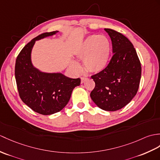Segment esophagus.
<instances>
[{
    "mask_svg": "<svg viewBox=\"0 0 160 160\" xmlns=\"http://www.w3.org/2000/svg\"><path fill=\"white\" fill-rule=\"evenodd\" d=\"M87 78H85V77H81V83H84L85 81L87 80Z\"/></svg>",
    "mask_w": 160,
    "mask_h": 160,
    "instance_id": "34e87169",
    "label": "esophagus"
}]
</instances>
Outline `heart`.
<instances>
[{"mask_svg": "<svg viewBox=\"0 0 160 160\" xmlns=\"http://www.w3.org/2000/svg\"><path fill=\"white\" fill-rule=\"evenodd\" d=\"M110 40L106 36L92 35L86 38L76 51V57L83 61L84 68L89 73H99L106 68L111 54ZM74 71L79 72L81 67L76 61L71 62Z\"/></svg>", "mask_w": 160, "mask_h": 160, "instance_id": "heart-1", "label": "heart"}]
</instances>
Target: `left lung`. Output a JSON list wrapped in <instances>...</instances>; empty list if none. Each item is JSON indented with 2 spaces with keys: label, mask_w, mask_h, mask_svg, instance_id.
Segmentation results:
<instances>
[{
  "label": "left lung",
  "mask_w": 160,
  "mask_h": 160,
  "mask_svg": "<svg viewBox=\"0 0 160 160\" xmlns=\"http://www.w3.org/2000/svg\"><path fill=\"white\" fill-rule=\"evenodd\" d=\"M104 30L112 41L114 54L105 69L91 76L95 87L90 95L99 108L116 111L128 104L138 92L141 64L130 41L114 30Z\"/></svg>",
  "instance_id": "left-lung-1"
}]
</instances>
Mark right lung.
Listing matches in <instances>:
<instances>
[{
	"instance_id": "1",
	"label": "right lung",
	"mask_w": 160,
	"mask_h": 160,
	"mask_svg": "<svg viewBox=\"0 0 160 160\" xmlns=\"http://www.w3.org/2000/svg\"><path fill=\"white\" fill-rule=\"evenodd\" d=\"M58 32H44L32 39L18 54L15 66L18 91L22 102L43 115L61 111L69 102L73 88L80 84V78H70L61 73L42 72L32 64L31 52L36 41Z\"/></svg>"
}]
</instances>
